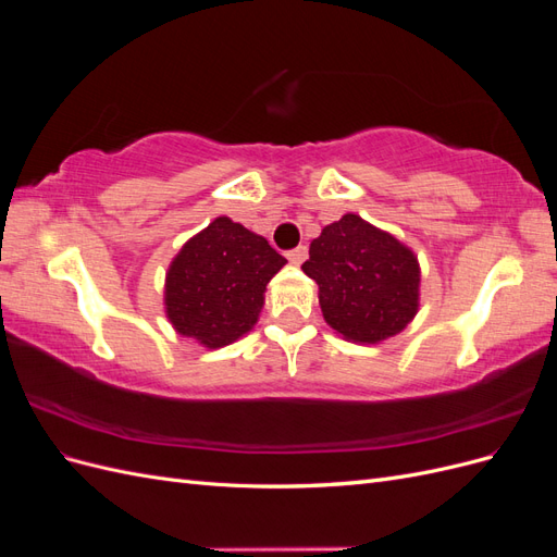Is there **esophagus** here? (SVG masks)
<instances>
[{"instance_id": "obj_1", "label": "esophagus", "mask_w": 557, "mask_h": 557, "mask_svg": "<svg viewBox=\"0 0 557 557\" xmlns=\"http://www.w3.org/2000/svg\"><path fill=\"white\" fill-rule=\"evenodd\" d=\"M307 246H297V248H293V250H288V260L293 262V264H301V262H305L307 260Z\"/></svg>"}]
</instances>
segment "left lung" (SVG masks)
<instances>
[{"label":"left lung","mask_w":557,"mask_h":557,"mask_svg":"<svg viewBox=\"0 0 557 557\" xmlns=\"http://www.w3.org/2000/svg\"><path fill=\"white\" fill-rule=\"evenodd\" d=\"M305 274L318 285L325 323L352 344L399 334L420 307L416 252L391 232L346 213L311 242Z\"/></svg>","instance_id":"8db88e82"}]
</instances>
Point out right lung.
Instances as JSON below:
<instances>
[{
  "mask_svg": "<svg viewBox=\"0 0 557 557\" xmlns=\"http://www.w3.org/2000/svg\"><path fill=\"white\" fill-rule=\"evenodd\" d=\"M288 262L260 234L218 215L176 252L164 276V313L205 348L230 346L258 323L267 283Z\"/></svg>",
  "mask_w": 557,
  "mask_h": 557,
  "instance_id": "obj_1",
  "label": "right lung"
}]
</instances>
